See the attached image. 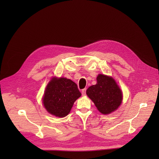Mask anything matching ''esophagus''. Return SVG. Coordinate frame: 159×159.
Here are the masks:
<instances>
[{"label": "esophagus", "instance_id": "34e87169", "mask_svg": "<svg viewBox=\"0 0 159 159\" xmlns=\"http://www.w3.org/2000/svg\"><path fill=\"white\" fill-rule=\"evenodd\" d=\"M86 88H84V89H82V95L83 96L86 95Z\"/></svg>", "mask_w": 159, "mask_h": 159}]
</instances>
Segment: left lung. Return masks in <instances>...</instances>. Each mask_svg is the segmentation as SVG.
<instances>
[{
  "label": "left lung",
  "mask_w": 159,
  "mask_h": 159,
  "mask_svg": "<svg viewBox=\"0 0 159 159\" xmlns=\"http://www.w3.org/2000/svg\"><path fill=\"white\" fill-rule=\"evenodd\" d=\"M86 94L97 110L104 115L118 109L122 101V93L115 80L107 75L99 74L97 84L88 88Z\"/></svg>",
  "instance_id": "8db88e82"
}]
</instances>
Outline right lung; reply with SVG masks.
Returning <instances> with one entry per match:
<instances>
[{
  "instance_id": "1",
  "label": "right lung",
  "mask_w": 159,
  "mask_h": 159,
  "mask_svg": "<svg viewBox=\"0 0 159 159\" xmlns=\"http://www.w3.org/2000/svg\"><path fill=\"white\" fill-rule=\"evenodd\" d=\"M81 96L77 85L70 79L53 77L48 84L43 102L47 111L58 117L70 112L76 100Z\"/></svg>"
}]
</instances>
